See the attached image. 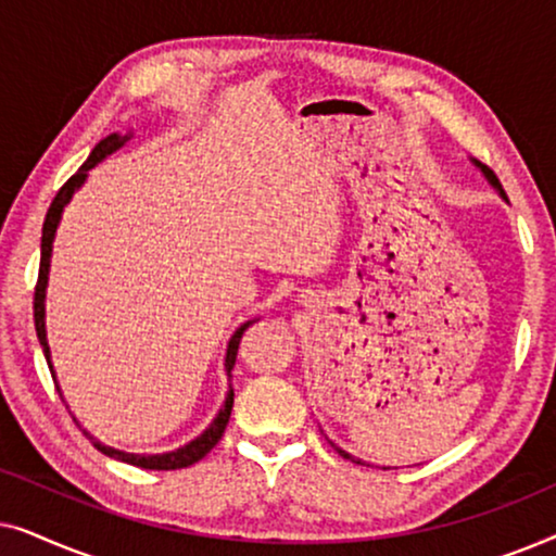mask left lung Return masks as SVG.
Listing matches in <instances>:
<instances>
[{"mask_svg":"<svg viewBox=\"0 0 556 556\" xmlns=\"http://www.w3.org/2000/svg\"><path fill=\"white\" fill-rule=\"evenodd\" d=\"M473 164L478 166V169H481V172H483V177H485V179H489V185H491L493 189H496V192H498V194H501V197H504V200H506V192H504V187H501V181H498V177H496V174H493V172L489 169V166H481V164H478V162H473ZM506 202H508V200H506ZM337 451H339V455H344V458H346V460L362 463V460H356V458H354V455H349L346 451H341V447H337Z\"/></svg>","mask_w":556,"mask_h":556,"instance_id":"obj_1","label":"left lung"}]
</instances>
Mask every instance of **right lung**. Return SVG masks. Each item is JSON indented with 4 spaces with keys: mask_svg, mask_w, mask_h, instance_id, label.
Instances as JSON below:
<instances>
[{
    "mask_svg": "<svg viewBox=\"0 0 556 556\" xmlns=\"http://www.w3.org/2000/svg\"><path fill=\"white\" fill-rule=\"evenodd\" d=\"M126 141H131V134H111L105 136L103 141L96 143V149L90 151V156L86 159V164L80 166L78 172L73 174L71 179L65 181L63 187H60V192L55 194V200H52L48 215H45V225H42V255H40V276H37V286H35V331H37V339H40V346L45 352V359H48V367L52 371V379H55V369H52V362H50V346H48V331H45V291H48V276H50V257H52V240H55V232H58V225L60 219H63V210L65 204L73 200V194L78 192L83 187V181H86L88 172L93 169L96 164H101L105 156H111L113 151H118L124 147ZM257 318H250V321L240 324V329L232 333V339L227 341V352H225V371L227 377H232L230 371L235 367V359H238V346H240V339L245 329ZM60 392V387H58ZM232 400H235V392L230 387V392H227L225 397V405L219 407V413L215 420L210 422V428L202 432L200 438L189 440L187 445L177 447V451H169V453H156V455H139V453H124V451H116V447H109L103 445L101 440H96L90 432L86 435L90 438V443H93L98 451L103 455H109V458H116V460H124L128 466H136V468H147V470H177V468H187L192 466V463L202 460L204 455H207L212 447L219 443V438H223V432L227 428V422H230V413H232Z\"/></svg>",
    "mask_w": 556,
    "mask_h": 556,
    "instance_id": "add662e5",
    "label": "right lung"
}]
</instances>
